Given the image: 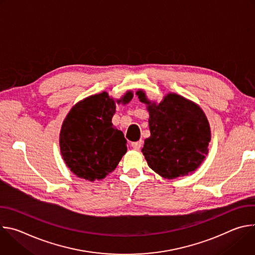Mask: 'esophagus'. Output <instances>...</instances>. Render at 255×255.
Wrapping results in <instances>:
<instances>
[{"label":"esophagus","instance_id":"obj_1","mask_svg":"<svg viewBox=\"0 0 255 255\" xmlns=\"http://www.w3.org/2000/svg\"><path fill=\"white\" fill-rule=\"evenodd\" d=\"M131 146L136 149V150H139L142 146V140H139V141H136V142H132L131 143Z\"/></svg>","mask_w":255,"mask_h":255}]
</instances>
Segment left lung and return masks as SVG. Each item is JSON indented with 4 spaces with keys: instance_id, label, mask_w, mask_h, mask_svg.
Segmentation results:
<instances>
[{
    "instance_id": "8db88e82",
    "label": "left lung",
    "mask_w": 255,
    "mask_h": 255,
    "mask_svg": "<svg viewBox=\"0 0 255 255\" xmlns=\"http://www.w3.org/2000/svg\"><path fill=\"white\" fill-rule=\"evenodd\" d=\"M136 94L148 105L150 137L144 140L142 152L149 167L169 179L196 170L208 153L211 139L202 109L175 94H168L157 106L143 91Z\"/></svg>"
}]
</instances>
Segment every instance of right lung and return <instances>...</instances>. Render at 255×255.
<instances>
[{"instance_id": "add662e5", "label": "right lung", "mask_w": 255, "mask_h": 255, "mask_svg": "<svg viewBox=\"0 0 255 255\" xmlns=\"http://www.w3.org/2000/svg\"><path fill=\"white\" fill-rule=\"evenodd\" d=\"M132 99L127 93L118 104ZM116 105L106 92L91 96L71 109L60 131V151L79 177L94 181L112 172L127 151V140L112 124Z\"/></svg>"}]
</instances>
